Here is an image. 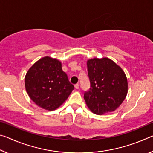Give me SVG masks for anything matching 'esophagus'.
<instances>
[{"label": "esophagus", "instance_id": "obj_1", "mask_svg": "<svg viewBox=\"0 0 153 153\" xmlns=\"http://www.w3.org/2000/svg\"><path fill=\"white\" fill-rule=\"evenodd\" d=\"M79 88V84H75V88L76 89H78Z\"/></svg>", "mask_w": 153, "mask_h": 153}]
</instances>
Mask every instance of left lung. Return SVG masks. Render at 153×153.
Listing matches in <instances>:
<instances>
[{
  "instance_id": "8db88e82",
  "label": "left lung",
  "mask_w": 153,
  "mask_h": 153,
  "mask_svg": "<svg viewBox=\"0 0 153 153\" xmlns=\"http://www.w3.org/2000/svg\"><path fill=\"white\" fill-rule=\"evenodd\" d=\"M91 88L84 98L94 114L111 112L123 102L127 94V79L124 71L108 59H93L87 62Z\"/></svg>"
}]
</instances>
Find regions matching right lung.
Masks as SVG:
<instances>
[{
	"label": "right lung",
	"mask_w": 153,
	"mask_h": 153,
	"mask_svg": "<svg viewBox=\"0 0 153 153\" xmlns=\"http://www.w3.org/2000/svg\"><path fill=\"white\" fill-rule=\"evenodd\" d=\"M25 87L34 102L50 111L61 105L74 89L62 71L61 62L48 56L39 60L29 69Z\"/></svg>",
	"instance_id": "obj_1"
}]
</instances>
